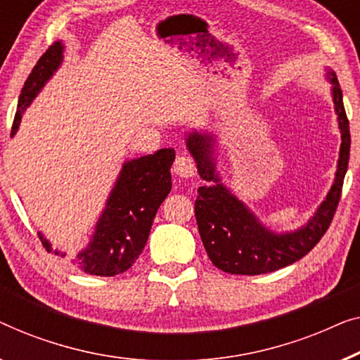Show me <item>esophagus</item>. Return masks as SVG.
Listing matches in <instances>:
<instances>
[{
  "mask_svg": "<svg viewBox=\"0 0 360 360\" xmlns=\"http://www.w3.org/2000/svg\"><path fill=\"white\" fill-rule=\"evenodd\" d=\"M173 173L181 178H194L195 176V163L189 156H178L173 165Z\"/></svg>",
  "mask_w": 360,
  "mask_h": 360,
  "instance_id": "esophagus-1",
  "label": "esophagus"
}]
</instances>
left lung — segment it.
I'll return each instance as SVG.
<instances>
[{
  "instance_id": "8db88e82",
  "label": "left lung",
  "mask_w": 360,
  "mask_h": 360,
  "mask_svg": "<svg viewBox=\"0 0 360 360\" xmlns=\"http://www.w3.org/2000/svg\"><path fill=\"white\" fill-rule=\"evenodd\" d=\"M331 98L341 134L338 169L331 189L307 224L290 231H274L221 182L217 171V135L210 130H192L186 146L197 165V173L209 184L200 186L195 199V220L212 264L236 276H257L282 269L311 251L330 226L336 212L349 163L351 134L336 73L326 68Z\"/></svg>"
}]
</instances>
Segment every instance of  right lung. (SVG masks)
Here are the masks:
<instances>
[{"label": "right lung", "mask_w": 360, "mask_h": 360, "mask_svg": "<svg viewBox=\"0 0 360 360\" xmlns=\"http://www.w3.org/2000/svg\"><path fill=\"white\" fill-rule=\"evenodd\" d=\"M63 42L57 40L39 58L19 94L11 136L16 135L22 114L63 63ZM174 156L173 148H161L153 155L124 161L89 243L72 259L75 267L91 276L110 277L135 264L148 240L156 212L171 191L169 169ZM39 238L47 251L60 257L67 256L53 250L42 231H39Z\"/></svg>", "instance_id": "add662e5"}]
</instances>
